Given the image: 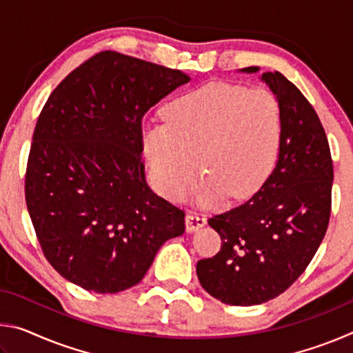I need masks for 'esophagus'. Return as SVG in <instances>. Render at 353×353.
<instances>
[{
  "instance_id": "obj_1",
  "label": "esophagus",
  "mask_w": 353,
  "mask_h": 353,
  "mask_svg": "<svg viewBox=\"0 0 353 353\" xmlns=\"http://www.w3.org/2000/svg\"><path fill=\"white\" fill-rule=\"evenodd\" d=\"M207 224V218L202 216V214H196V213H188L185 216V227H187V232H194L204 227Z\"/></svg>"
}]
</instances>
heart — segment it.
<instances>
[{
    "mask_svg": "<svg viewBox=\"0 0 353 353\" xmlns=\"http://www.w3.org/2000/svg\"><path fill=\"white\" fill-rule=\"evenodd\" d=\"M163 115L166 123L145 126L141 141L157 185L171 199L187 194L199 170L205 172L202 204L225 194L248 198L277 163L282 113L270 92L213 82L171 101Z\"/></svg>",
    "mask_w": 353,
    "mask_h": 353,
    "instance_id": "obj_1",
    "label": "heart"
}]
</instances>
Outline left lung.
Instances as JSON below:
<instances>
[{"label":"left lung","mask_w":353,"mask_h":353,"mask_svg":"<svg viewBox=\"0 0 353 353\" xmlns=\"http://www.w3.org/2000/svg\"><path fill=\"white\" fill-rule=\"evenodd\" d=\"M261 81L282 113L276 168L249 201L208 219L223 243L216 255L196 265L202 288L236 307L259 305L288 290L324 240L332 212L333 162L318 113L279 71L263 73Z\"/></svg>","instance_id":"1"}]
</instances>
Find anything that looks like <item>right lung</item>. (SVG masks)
I'll return each instance as SVG.
<instances>
[{
  "instance_id": "add662e5",
  "label": "right lung",
  "mask_w": 353,
  "mask_h": 353,
  "mask_svg": "<svg viewBox=\"0 0 353 353\" xmlns=\"http://www.w3.org/2000/svg\"><path fill=\"white\" fill-rule=\"evenodd\" d=\"M190 77L103 51L50 94L29 151L25 194L50 265L87 291L140 282L185 212L154 193L141 160V119Z\"/></svg>"
}]
</instances>
